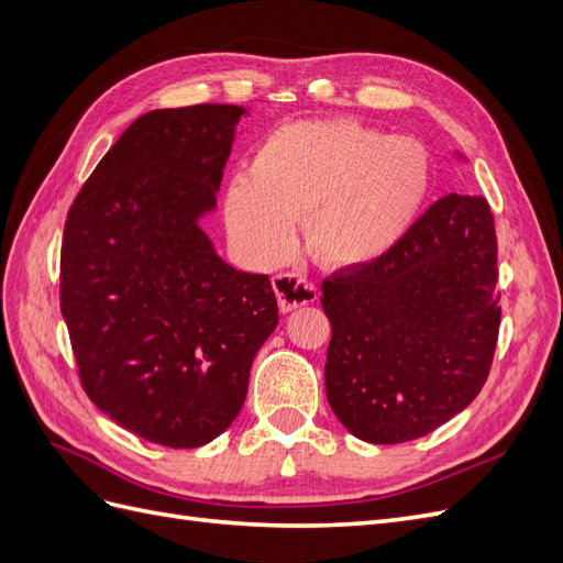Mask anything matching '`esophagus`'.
<instances>
[{
  "label": "esophagus",
  "mask_w": 563,
  "mask_h": 563,
  "mask_svg": "<svg viewBox=\"0 0 563 563\" xmlns=\"http://www.w3.org/2000/svg\"><path fill=\"white\" fill-rule=\"evenodd\" d=\"M272 286H275L282 312H294L302 308V305H310L319 298L317 286L305 279L302 275H296V272H284V275H277L272 279Z\"/></svg>",
  "instance_id": "1"
}]
</instances>
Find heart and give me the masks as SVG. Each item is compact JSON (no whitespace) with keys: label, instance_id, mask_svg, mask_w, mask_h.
Wrapping results in <instances>:
<instances>
[{"label":"heart","instance_id":"obj_1","mask_svg":"<svg viewBox=\"0 0 563 563\" xmlns=\"http://www.w3.org/2000/svg\"><path fill=\"white\" fill-rule=\"evenodd\" d=\"M428 150L350 119L298 122L272 131L251 174L225 192L232 242L272 267L298 246V220L314 258L352 269L376 263L411 232L430 192Z\"/></svg>","mask_w":563,"mask_h":563}]
</instances>
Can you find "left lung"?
Listing matches in <instances>:
<instances>
[{
  "mask_svg": "<svg viewBox=\"0 0 563 563\" xmlns=\"http://www.w3.org/2000/svg\"><path fill=\"white\" fill-rule=\"evenodd\" d=\"M496 284L488 201L455 192L385 258L323 279L333 329L323 380L335 418L356 439L401 444L467 408L498 343Z\"/></svg>",
  "mask_w": 563,
  "mask_h": 563,
  "instance_id": "obj_1",
  "label": "left lung"
}]
</instances>
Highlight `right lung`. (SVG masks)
Listing matches in <instances>:
<instances>
[{"label":"right lung","instance_id":"1","mask_svg":"<svg viewBox=\"0 0 563 563\" xmlns=\"http://www.w3.org/2000/svg\"><path fill=\"white\" fill-rule=\"evenodd\" d=\"M244 114L209 103L139 117L65 220L60 310L81 385L117 424L168 449L230 428L279 321L267 275L234 269L199 225Z\"/></svg>","mask_w":563,"mask_h":563}]
</instances>
